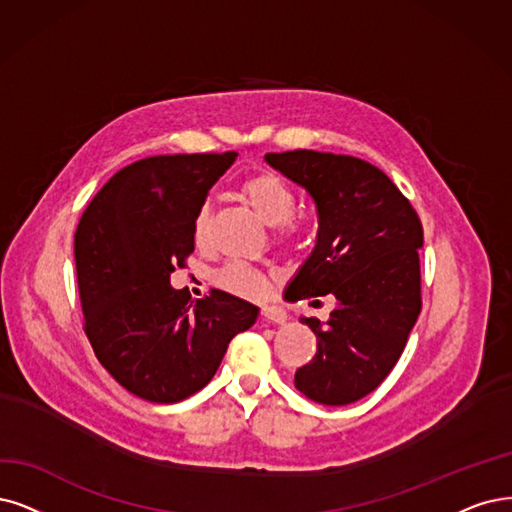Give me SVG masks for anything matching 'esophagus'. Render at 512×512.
<instances>
[{
    "label": "esophagus",
    "instance_id": "1",
    "mask_svg": "<svg viewBox=\"0 0 512 512\" xmlns=\"http://www.w3.org/2000/svg\"><path fill=\"white\" fill-rule=\"evenodd\" d=\"M261 318L266 320V323H272V325L287 323V314L282 312L280 308H263L261 310Z\"/></svg>",
    "mask_w": 512,
    "mask_h": 512
}]
</instances>
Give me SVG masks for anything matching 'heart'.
<instances>
[{
    "label": "heart",
    "instance_id": "obj_1",
    "mask_svg": "<svg viewBox=\"0 0 512 512\" xmlns=\"http://www.w3.org/2000/svg\"><path fill=\"white\" fill-rule=\"evenodd\" d=\"M240 198L249 204L255 215L274 225L276 236L285 242L297 240L304 232V225L293 215L295 192L287 179H282L274 170H257L246 177L238 187ZM211 234V206L204 204L192 223V236L198 246H204ZM268 272L244 261H232L215 274V285L227 293L244 299H263L268 295Z\"/></svg>",
    "mask_w": 512,
    "mask_h": 512
}]
</instances>
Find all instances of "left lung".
Here are the masks:
<instances>
[{
  "label": "left lung",
  "instance_id": "obj_1",
  "mask_svg": "<svg viewBox=\"0 0 512 512\" xmlns=\"http://www.w3.org/2000/svg\"><path fill=\"white\" fill-rule=\"evenodd\" d=\"M266 160L306 187L318 213L316 246L287 295L335 297L325 327L301 318L316 333V354L295 371V386L316 403L350 405L386 380L420 316L422 221L361 158L293 149Z\"/></svg>",
  "mask_w": 512,
  "mask_h": 512
}]
</instances>
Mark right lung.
I'll list each match as a JSON object with an SVG mask.
<instances>
[{"label": "right lung", "mask_w": 512, "mask_h": 512, "mask_svg": "<svg viewBox=\"0 0 512 512\" xmlns=\"http://www.w3.org/2000/svg\"><path fill=\"white\" fill-rule=\"evenodd\" d=\"M234 160L236 151L132 162L75 230L84 333L116 382L145 401L179 403L202 390L232 337L257 318L255 306L223 291L192 304L170 287V272L194 253L198 208Z\"/></svg>", "instance_id": "right-lung-1"}]
</instances>
